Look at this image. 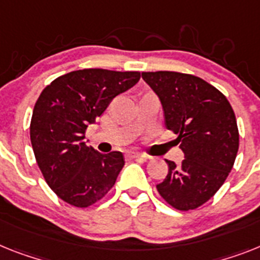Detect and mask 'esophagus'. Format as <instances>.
Returning a JSON list of instances; mask_svg holds the SVG:
<instances>
[{"label":"esophagus","mask_w":260,"mask_h":260,"mask_svg":"<svg viewBox=\"0 0 260 260\" xmlns=\"http://www.w3.org/2000/svg\"><path fill=\"white\" fill-rule=\"evenodd\" d=\"M128 157H129V158H134V160H143V161H147L150 158V157L147 156V154H140V153H128Z\"/></svg>","instance_id":"obj_1"}]
</instances>
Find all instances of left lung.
Here are the masks:
<instances>
[{"label": "left lung", "instance_id": "1", "mask_svg": "<svg viewBox=\"0 0 260 260\" xmlns=\"http://www.w3.org/2000/svg\"><path fill=\"white\" fill-rule=\"evenodd\" d=\"M162 104L165 126L177 135L185 158L165 160L157 190L172 208L194 210L208 202L233 169L239 148L235 113L223 93L204 79L174 71L143 73Z\"/></svg>", "mask_w": 260, "mask_h": 260}]
</instances>
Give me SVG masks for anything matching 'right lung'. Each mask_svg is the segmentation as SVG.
<instances>
[{
    "mask_svg": "<svg viewBox=\"0 0 260 260\" xmlns=\"http://www.w3.org/2000/svg\"><path fill=\"white\" fill-rule=\"evenodd\" d=\"M140 80L139 71L84 69L56 78L39 95L30 123L37 164L52 191L75 208L106 196L124 167L121 152L87 147V126L119 93Z\"/></svg>",
    "mask_w": 260,
    "mask_h": 260,
    "instance_id": "1",
    "label": "right lung"
}]
</instances>
